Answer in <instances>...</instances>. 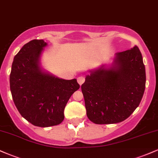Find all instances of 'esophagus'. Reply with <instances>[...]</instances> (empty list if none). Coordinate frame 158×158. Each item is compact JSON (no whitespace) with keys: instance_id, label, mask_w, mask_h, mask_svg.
<instances>
[{"instance_id":"34e87169","label":"esophagus","mask_w":158,"mask_h":158,"mask_svg":"<svg viewBox=\"0 0 158 158\" xmlns=\"http://www.w3.org/2000/svg\"><path fill=\"white\" fill-rule=\"evenodd\" d=\"M77 81H78V83H79V84L81 85L82 84V83L85 81V78L83 77H78V78H77Z\"/></svg>"}]
</instances>
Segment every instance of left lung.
Masks as SVG:
<instances>
[{
    "instance_id": "8db88e82",
    "label": "left lung",
    "mask_w": 158,
    "mask_h": 158,
    "mask_svg": "<svg viewBox=\"0 0 158 158\" xmlns=\"http://www.w3.org/2000/svg\"><path fill=\"white\" fill-rule=\"evenodd\" d=\"M89 72L81 86L88 119L96 124H113L128 118L139 105L146 87L139 48L117 52L111 64Z\"/></svg>"
}]
</instances>
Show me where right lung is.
Instances as JSON below:
<instances>
[{
    "label": "right lung",
    "instance_id": "add662e5",
    "mask_svg": "<svg viewBox=\"0 0 158 158\" xmlns=\"http://www.w3.org/2000/svg\"><path fill=\"white\" fill-rule=\"evenodd\" d=\"M47 45L37 39L23 45L14 57L10 77L19 113L32 125L44 128L62 122L66 104L79 88L76 79H60L42 68L41 57Z\"/></svg>",
    "mask_w": 158,
    "mask_h": 158
}]
</instances>
